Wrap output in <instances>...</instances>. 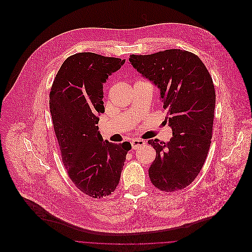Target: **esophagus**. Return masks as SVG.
I'll use <instances>...</instances> for the list:
<instances>
[{"mask_svg": "<svg viewBox=\"0 0 252 252\" xmlns=\"http://www.w3.org/2000/svg\"><path fill=\"white\" fill-rule=\"evenodd\" d=\"M131 144H132V148H133V149H137V148H139L140 146L144 145L145 142L143 141V140H141V139H134V140H132Z\"/></svg>", "mask_w": 252, "mask_h": 252, "instance_id": "34e87169", "label": "esophagus"}]
</instances>
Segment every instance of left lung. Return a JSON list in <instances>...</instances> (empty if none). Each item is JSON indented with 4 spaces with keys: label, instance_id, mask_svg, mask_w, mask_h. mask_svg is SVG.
I'll return each mask as SVG.
<instances>
[{
    "label": "left lung",
    "instance_id": "left-lung-1",
    "mask_svg": "<svg viewBox=\"0 0 252 252\" xmlns=\"http://www.w3.org/2000/svg\"><path fill=\"white\" fill-rule=\"evenodd\" d=\"M129 62L160 90L165 122L173 131L167 144L148 141L156 150L149 179L159 190H181L200 173L212 143L216 108L212 76L197 55L180 49L132 54Z\"/></svg>",
    "mask_w": 252,
    "mask_h": 252
}]
</instances>
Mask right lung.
Segmentation results:
<instances>
[{
	"label": "right lung",
	"mask_w": 252,
	"mask_h": 252,
	"mask_svg": "<svg viewBox=\"0 0 252 252\" xmlns=\"http://www.w3.org/2000/svg\"><path fill=\"white\" fill-rule=\"evenodd\" d=\"M125 59L76 53L62 64L53 81L49 108L62 161L75 186L93 198L116 189L131 144L104 141L97 126L105 112L104 83Z\"/></svg>",
	"instance_id": "obj_1"
}]
</instances>
